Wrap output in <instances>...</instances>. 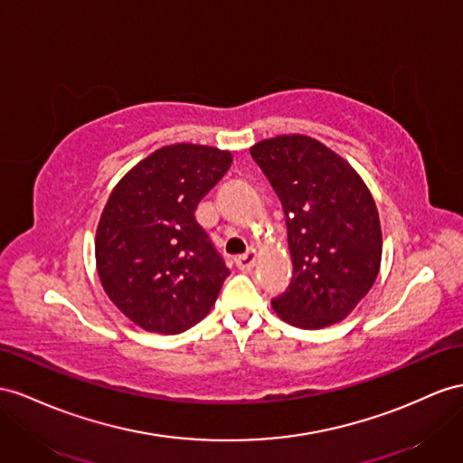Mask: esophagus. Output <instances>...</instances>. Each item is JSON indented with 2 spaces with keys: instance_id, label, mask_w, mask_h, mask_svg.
<instances>
[{
  "instance_id": "34e87169",
  "label": "esophagus",
  "mask_w": 463,
  "mask_h": 463,
  "mask_svg": "<svg viewBox=\"0 0 463 463\" xmlns=\"http://www.w3.org/2000/svg\"><path fill=\"white\" fill-rule=\"evenodd\" d=\"M256 256L258 254H256V250L252 248V250H248L246 254L236 258V268L242 269V271H250L254 268V264H256Z\"/></svg>"
}]
</instances>
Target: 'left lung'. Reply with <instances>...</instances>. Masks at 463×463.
<instances>
[{"label": "left lung", "mask_w": 463, "mask_h": 463, "mask_svg": "<svg viewBox=\"0 0 463 463\" xmlns=\"http://www.w3.org/2000/svg\"><path fill=\"white\" fill-rule=\"evenodd\" d=\"M281 201L293 276L271 299L298 328L342 321L372 289L382 262V227L362 177L318 140L291 135L250 148Z\"/></svg>", "instance_id": "left-lung-1"}]
</instances>
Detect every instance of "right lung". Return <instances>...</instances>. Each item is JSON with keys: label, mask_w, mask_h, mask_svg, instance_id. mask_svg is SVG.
<instances>
[{"label": "right lung", "mask_w": 463, "mask_h": 463, "mask_svg": "<svg viewBox=\"0 0 463 463\" xmlns=\"http://www.w3.org/2000/svg\"><path fill=\"white\" fill-rule=\"evenodd\" d=\"M231 162V152L213 146H164L109 195L96 236L98 274L108 298L148 333L197 325L231 274L195 219Z\"/></svg>", "instance_id": "1"}]
</instances>
